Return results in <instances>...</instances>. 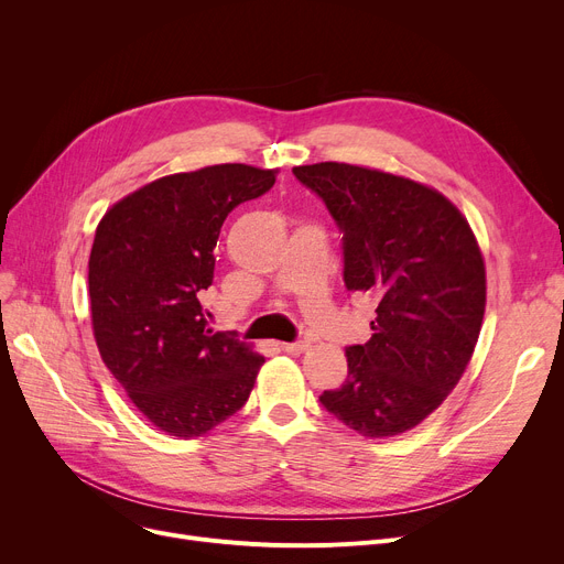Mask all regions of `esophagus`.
<instances>
[{"label": "esophagus", "mask_w": 564, "mask_h": 564, "mask_svg": "<svg viewBox=\"0 0 564 564\" xmlns=\"http://www.w3.org/2000/svg\"><path fill=\"white\" fill-rule=\"evenodd\" d=\"M281 347H283V351H288V354H302V351L308 349V343H306V340H300V343H283Z\"/></svg>", "instance_id": "34e87169"}]
</instances>
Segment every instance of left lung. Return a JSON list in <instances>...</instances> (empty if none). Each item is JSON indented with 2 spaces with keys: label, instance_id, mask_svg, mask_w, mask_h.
<instances>
[{
  "label": "left lung",
  "instance_id": "left-lung-1",
  "mask_svg": "<svg viewBox=\"0 0 564 564\" xmlns=\"http://www.w3.org/2000/svg\"><path fill=\"white\" fill-rule=\"evenodd\" d=\"M292 173L343 232L345 288L377 300L370 340L345 349L347 379L319 402L364 436L402 434L448 398L476 349L487 302L476 235L409 177L340 162Z\"/></svg>",
  "mask_w": 564,
  "mask_h": 564
}]
</instances>
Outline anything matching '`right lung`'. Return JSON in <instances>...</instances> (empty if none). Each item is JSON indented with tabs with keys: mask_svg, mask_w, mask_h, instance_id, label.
Wrapping results in <instances>:
<instances>
[{
	"mask_svg": "<svg viewBox=\"0 0 564 564\" xmlns=\"http://www.w3.org/2000/svg\"><path fill=\"white\" fill-rule=\"evenodd\" d=\"M276 171L215 164L164 175L111 205L88 258L94 336L134 406L171 436L210 432L249 400L264 359L235 332H213L200 292L237 205Z\"/></svg>",
	"mask_w": 564,
	"mask_h": 564,
	"instance_id": "add662e5",
	"label": "right lung"
}]
</instances>
